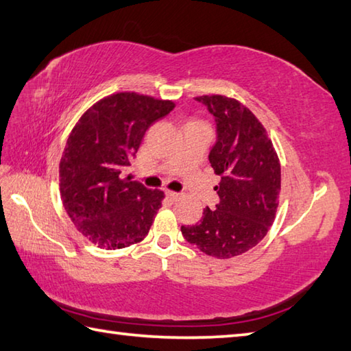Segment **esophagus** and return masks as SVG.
Instances as JSON below:
<instances>
[{
    "label": "esophagus",
    "instance_id": "34e87169",
    "mask_svg": "<svg viewBox=\"0 0 351 351\" xmlns=\"http://www.w3.org/2000/svg\"><path fill=\"white\" fill-rule=\"evenodd\" d=\"M166 195H167V197H169L170 200H173V202H176V200L181 199V196H182L181 193H175V191H167Z\"/></svg>",
    "mask_w": 351,
    "mask_h": 351
}]
</instances>
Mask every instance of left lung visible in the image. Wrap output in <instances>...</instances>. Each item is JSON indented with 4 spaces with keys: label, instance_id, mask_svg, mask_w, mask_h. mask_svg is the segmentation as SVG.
<instances>
[{
    "label": "left lung",
    "instance_id": "8db88e82",
    "mask_svg": "<svg viewBox=\"0 0 351 351\" xmlns=\"http://www.w3.org/2000/svg\"><path fill=\"white\" fill-rule=\"evenodd\" d=\"M214 116L217 141L210 152L221 176L215 210L205 208L199 223L181 226L185 240L219 259L241 255L263 240L279 205L280 164L256 116L237 99L221 95L195 98Z\"/></svg>",
    "mask_w": 351,
    "mask_h": 351
}]
</instances>
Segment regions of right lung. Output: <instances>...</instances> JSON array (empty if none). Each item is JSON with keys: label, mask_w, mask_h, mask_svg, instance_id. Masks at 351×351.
Segmentation results:
<instances>
[{"label": "right lung", "mask_w": 351, "mask_h": 351, "mask_svg": "<svg viewBox=\"0 0 351 351\" xmlns=\"http://www.w3.org/2000/svg\"><path fill=\"white\" fill-rule=\"evenodd\" d=\"M175 108L134 92L96 102L73 126L60 160V195L73 225L101 249L128 247L151 229L164 193L122 178L146 130Z\"/></svg>", "instance_id": "1"}]
</instances>
